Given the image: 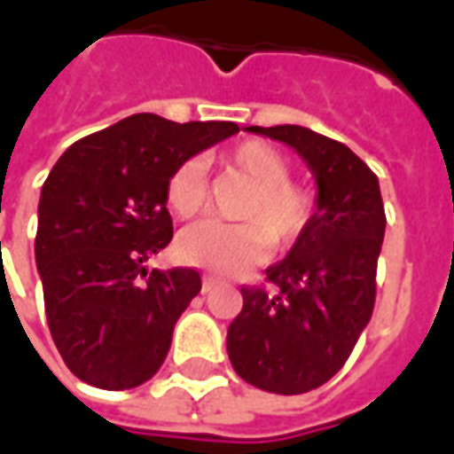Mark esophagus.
I'll use <instances>...</instances> for the list:
<instances>
[{
	"instance_id": "34e87169",
	"label": "esophagus",
	"mask_w": 454,
	"mask_h": 454,
	"mask_svg": "<svg viewBox=\"0 0 454 454\" xmlns=\"http://www.w3.org/2000/svg\"><path fill=\"white\" fill-rule=\"evenodd\" d=\"M214 286H216V282H214L211 277H204V285H201V294H208V292H211Z\"/></svg>"
}]
</instances>
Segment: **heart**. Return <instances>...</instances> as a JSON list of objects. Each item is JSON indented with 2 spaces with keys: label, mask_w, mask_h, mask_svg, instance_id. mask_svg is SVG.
Here are the masks:
<instances>
[{
  "label": "heart",
  "mask_w": 454,
  "mask_h": 454,
  "mask_svg": "<svg viewBox=\"0 0 454 454\" xmlns=\"http://www.w3.org/2000/svg\"><path fill=\"white\" fill-rule=\"evenodd\" d=\"M226 165L253 184L238 208L240 223L201 221L184 228L177 253L187 265L236 275L267 255L270 246L286 250L304 236L316 216L314 187L292 179V162L265 140H243L226 153ZM207 199L199 160H184L165 184L168 208L179 218L197 214Z\"/></svg>",
  "instance_id": "b5f03b06"
}]
</instances>
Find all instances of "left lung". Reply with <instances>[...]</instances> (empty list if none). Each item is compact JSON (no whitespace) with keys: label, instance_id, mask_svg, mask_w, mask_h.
<instances>
[{"label":"left lung","instance_id":"left-lung-1","mask_svg":"<svg viewBox=\"0 0 454 454\" xmlns=\"http://www.w3.org/2000/svg\"><path fill=\"white\" fill-rule=\"evenodd\" d=\"M247 130L282 140L306 160L318 208L289 255L267 267V285L240 286L243 309L228 325V357L257 389L306 394L348 362L374 311L387 226L380 182L348 145L311 129Z\"/></svg>","mask_w":454,"mask_h":454}]
</instances>
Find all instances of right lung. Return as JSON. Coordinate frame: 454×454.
Instances as JSON below:
<instances>
[{
  "mask_svg": "<svg viewBox=\"0 0 454 454\" xmlns=\"http://www.w3.org/2000/svg\"><path fill=\"white\" fill-rule=\"evenodd\" d=\"M233 133V121L133 114L55 162L41 189L35 265L48 328L74 377L133 389L165 362L177 318L201 292L192 267H143L172 240L165 184L179 162Z\"/></svg>",
  "mask_w": 454,
  "mask_h": 454,
  "instance_id": "1",
  "label": "right lung"
}]
</instances>
